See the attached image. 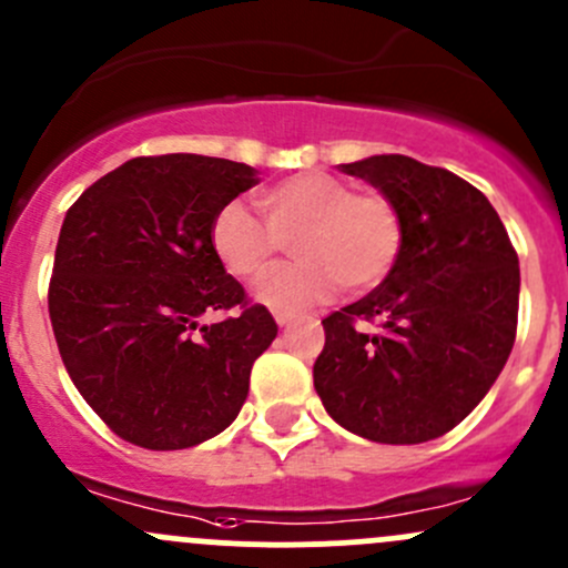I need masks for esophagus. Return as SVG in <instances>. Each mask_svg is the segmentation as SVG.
<instances>
[{"label": "esophagus", "mask_w": 568, "mask_h": 568, "mask_svg": "<svg viewBox=\"0 0 568 568\" xmlns=\"http://www.w3.org/2000/svg\"><path fill=\"white\" fill-rule=\"evenodd\" d=\"M292 320H295V314H284V312H276V323H278V327L290 325Z\"/></svg>", "instance_id": "34e87169"}]
</instances>
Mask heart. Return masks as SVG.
Segmentation results:
<instances>
[{
  "instance_id": "heart-1",
  "label": "heart",
  "mask_w": 568,
  "mask_h": 568,
  "mask_svg": "<svg viewBox=\"0 0 568 568\" xmlns=\"http://www.w3.org/2000/svg\"><path fill=\"white\" fill-rule=\"evenodd\" d=\"M265 221L230 202L210 224V245L235 278H256L284 242L295 263L260 278L254 295L273 312L295 314L342 286L364 295L390 276L405 243L394 199L377 189L353 191L325 172H303L256 191Z\"/></svg>"
}]
</instances>
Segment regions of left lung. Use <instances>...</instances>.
<instances>
[{"instance_id":"obj_1","label":"left lung","mask_w":568,"mask_h":568,"mask_svg":"<svg viewBox=\"0 0 568 568\" xmlns=\"http://www.w3.org/2000/svg\"><path fill=\"white\" fill-rule=\"evenodd\" d=\"M342 169L394 199L405 243L383 284L323 320L314 388L331 418L366 440H435L506 366L517 338V251L489 199L448 169L407 155Z\"/></svg>"}]
</instances>
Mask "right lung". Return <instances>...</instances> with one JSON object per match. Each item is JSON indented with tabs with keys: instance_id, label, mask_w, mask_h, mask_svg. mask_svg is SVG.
I'll use <instances>...</instances> for the list:
<instances>
[{
	"instance_id": "obj_1",
	"label": "right lung",
	"mask_w": 568,
	"mask_h": 568,
	"mask_svg": "<svg viewBox=\"0 0 568 568\" xmlns=\"http://www.w3.org/2000/svg\"><path fill=\"white\" fill-rule=\"evenodd\" d=\"M251 185L256 169L226 158L142 155L70 204L51 327L79 394L133 446L178 452L224 432L276 338V320L210 245L215 213ZM204 311L231 317L199 326Z\"/></svg>"
}]
</instances>
